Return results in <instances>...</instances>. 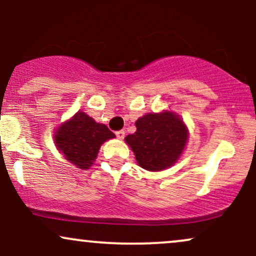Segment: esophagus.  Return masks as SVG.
<instances>
[{"mask_svg": "<svg viewBox=\"0 0 256 256\" xmlns=\"http://www.w3.org/2000/svg\"><path fill=\"white\" fill-rule=\"evenodd\" d=\"M116 137L119 138V140H124V137H125V131H124V130L116 131Z\"/></svg>", "mask_w": 256, "mask_h": 256, "instance_id": "1", "label": "esophagus"}]
</instances>
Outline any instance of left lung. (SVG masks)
<instances>
[{
	"mask_svg": "<svg viewBox=\"0 0 256 256\" xmlns=\"http://www.w3.org/2000/svg\"><path fill=\"white\" fill-rule=\"evenodd\" d=\"M134 125L136 132L128 134L125 142L142 168L150 172L162 171L180 158L189 140V130L177 113L171 110L146 113L138 118Z\"/></svg>",
	"mask_w": 256,
	"mask_h": 256,
	"instance_id": "obj_1",
	"label": "left lung"
}]
</instances>
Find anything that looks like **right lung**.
I'll return each mask as SVG.
<instances>
[{"mask_svg":"<svg viewBox=\"0 0 256 256\" xmlns=\"http://www.w3.org/2000/svg\"><path fill=\"white\" fill-rule=\"evenodd\" d=\"M112 138H116V134L107 126L96 122L82 110L61 122L54 132V143L58 150L80 170L92 166L101 146Z\"/></svg>","mask_w":256,"mask_h":256,"instance_id":"obj_1","label":"right lung"}]
</instances>
